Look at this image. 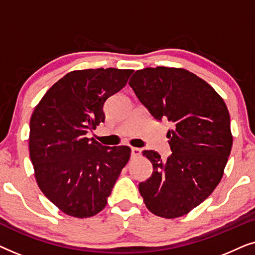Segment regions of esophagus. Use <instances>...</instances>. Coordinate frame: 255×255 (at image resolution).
I'll return each instance as SVG.
<instances>
[{
	"label": "esophagus",
	"mask_w": 255,
	"mask_h": 255,
	"mask_svg": "<svg viewBox=\"0 0 255 255\" xmlns=\"http://www.w3.org/2000/svg\"><path fill=\"white\" fill-rule=\"evenodd\" d=\"M141 149L138 148V147H131V155L132 156H138L139 154H140Z\"/></svg>",
	"instance_id": "34e87169"
}]
</instances>
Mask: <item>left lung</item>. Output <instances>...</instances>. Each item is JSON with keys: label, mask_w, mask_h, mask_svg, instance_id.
<instances>
[{"label": "left lung", "mask_w": 255, "mask_h": 255, "mask_svg": "<svg viewBox=\"0 0 255 255\" xmlns=\"http://www.w3.org/2000/svg\"><path fill=\"white\" fill-rule=\"evenodd\" d=\"M128 85L154 120L172 123L167 160L152 149L142 152L153 173L139 183V193L159 217L187 215L224 173L233 141L226 104L209 83L183 68L140 69Z\"/></svg>", "instance_id": "obj_1"}]
</instances>
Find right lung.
<instances>
[{"instance_id": "1", "label": "right lung", "mask_w": 255, "mask_h": 255, "mask_svg": "<svg viewBox=\"0 0 255 255\" xmlns=\"http://www.w3.org/2000/svg\"><path fill=\"white\" fill-rule=\"evenodd\" d=\"M132 73L73 71L34 108L29 137L34 176L45 196L66 215L87 218L102 211L130 159L128 146L109 147L86 135L104 122V102L125 87Z\"/></svg>"}]
</instances>
